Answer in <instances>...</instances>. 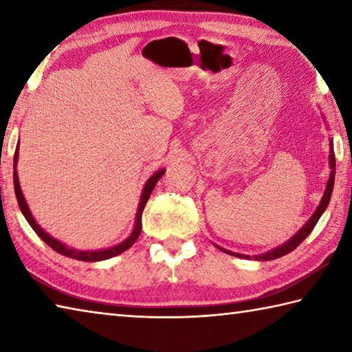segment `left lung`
Returning a JSON list of instances; mask_svg holds the SVG:
<instances>
[{
	"label": "left lung",
	"instance_id": "left-lung-1",
	"mask_svg": "<svg viewBox=\"0 0 352 352\" xmlns=\"http://www.w3.org/2000/svg\"><path fill=\"white\" fill-rule=\"evenodd\" d=\"M329 164H331V175H329V180L327 183V189H325V194H323L322 197V201L320 204L318 206V209H316V212L313 213V217L308 219L307 224L302 227V229L296 233V235L287 241L285 244H282L280 247H278V249H274L272 252L268 253H264V254H259V256H256V259H264V261H272V259H276V258H280L284 256V254L293 252L296 247H298L302 241H304L309 233H311V230L314 229V226L318 224L319 218L323 212H325L327 206L329 203V198H331V194H333V188H334V175H336V158H334V153H333V144H331V154H329ZM245 258V256H244Z\"/></svg>",
	"mask_w": 352,
	"mask_h": 352
}]
</instances>
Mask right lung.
I'll return each instance as SVG.
<instances>
[{
	"label": "right lung",
	"instance_id": "obj_1",
	"mask_svg": "<svg viewBox=\"0 0 352 352\" xmlns=\"http://www.w3.org/2000/svg\"><path fill=\"white\" fill-rule=\"evenodd\" d=\"M15 160H16V154H15ZM163 174H164L163 169L155 172V174L149 178L148 183L144 184L143 194H142V198H140V204H139V210H137V217H135V227H134V232L131 233V236L126 241H123L122 244L113 247V249L99 250V252H80V250L67 249V247L64 244H60L59 241H56V239L52 238V236H48L47 233L43 229H41V227L36 223H34L32 213H30L29 208H27V203H25V199H24V195H23V192H21V188H19L16 170H13V186H15V194H16V199H18V204H19L21 212H23V215L25 217L27 221H29V224L32 226V229L36 232V235L41 239H43L45 244L50 245L54 252L64 254V256L73 258V259H79V261H87V263H94V261L109 259V258L116 256V254H120V253H123L125 250H128L129 247L135 243L137 238H139V235H140V232H142V213H143V209H144V206H146V203H148L151 192L154 190L157 182L160 180V178L163 177Z\"/></svg>",
	"mask_w": 352,
	"mask_h": 352
}]
</instances>
